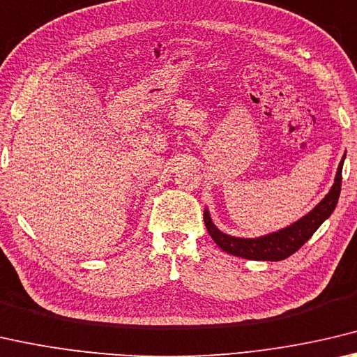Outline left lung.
Segmentation results:
<instances>
[{
  "label": "left lung",
  "instance_id": "obj_1",
  "mask_svg": "<svg viewBox=\"0 0 357 357\" xmlns=\"http://www.w3.org/2000/svg\"><path fill=\"white\" fill-rule=\"evenodd\" d=\"M344 156L347 155H343L340 165H338L334 185L331 186L329 192L321 199L317 207L310 210L305 217L294 221L293 225L286 226L277 232H271L266 234V236L255 238L234 237L229 236V234L220 231L218 227L213 225L208 210L206 208L204 210V221H206V227L210 237L213 238V242L217 243L221 250L229 255L238 256V258L253 261H282L289 258L291 255L296 253V251L313 236L314 231H317L335 210L342 190V169Z\"/></svg>",
  "mask_w": 357,
  "mask_h": 357
}]
</instances>
